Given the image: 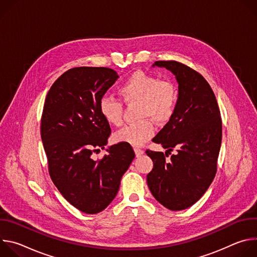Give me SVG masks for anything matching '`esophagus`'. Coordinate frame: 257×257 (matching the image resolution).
<instances>
[{
  "mask_svg": "<svg viewBox=\"0 0 257 257\" xmlns=\"http://www.w3.org/2000/svg\"><path fill=\"white\" fill-rule=\"evenodd\" d=\"M134 152H135V155H136V157H140L141 155H143V151H142V150H140V149H137V148H135V149H134Z\"/></svg>",
  "mask_w": 257,
  "mask_h": 257,
  "instance_id": "1",
  "label": "esophagus"
}]
</instances>
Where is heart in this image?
<instances>
[{
    "label": "heart",
    "mask_w": 257,
    "mask_h": 257,
    "mask_svg": "<svg viewBox=\"0 0 257 257\" xmlns=\"http://www.w3.org/2000/svg\"><path fill=\"white\" fill-rule=\"evenodd\" d=\"M118 94L126 103L137 102V117L141 120L127 125L114 134L116 142H125L134 146L142 145L155 134L153 119L157 123H166L174 115L178 101L176 86L168 80H159L156 76L142 71L134 72L119 87ZM98 111L103 120L113 126L123 121L121 101L102 96Z\"/></svg>",
    "instance_id": "1"
}]
</instances>
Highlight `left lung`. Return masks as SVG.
<instances>
[{"mask_svg": "<svg viewBox=\"0 0 257 257\" xmlns=\"http://www.w3.org/2000/svg\"><path fill=\"white\" fill-rule=\"evenodd\" d=\"M176 76L178 101L173 117L153 139L168 151L148 150L154 162L148 174L154 197L171 210L190 207L205 193L216 173L222 119L215 95L203 76L177 61H157ZM177 151L170 161L165 157Z\"/></svg>", "mask_w": 257, "mask_h": 257, "instance_id": "8db88e82", "label": "left lung"}]
</instances>
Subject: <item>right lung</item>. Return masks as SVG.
Returning a JSON list of instances; mask_svg holds the SVG:
<instances>
[{"instance_id": "add662e5", "label": "right lung", "mask_w": 257, "mask_h": 257, "mask_svg": "<svg viewBox=\"0 0 257 257\" xmlns=\"http://www.w3.org/2000/svg\"><path fill=\"white\" fill-rule=\"evenodd\" d=\"M119 78L105 67L66 71L50 88L44 105L41 135L49 173L64 198L82 212L94 214L113 201L135 154L129 143L108 146L111 127L98 111L100 98Z\"/></svg>"}]
</instances>
